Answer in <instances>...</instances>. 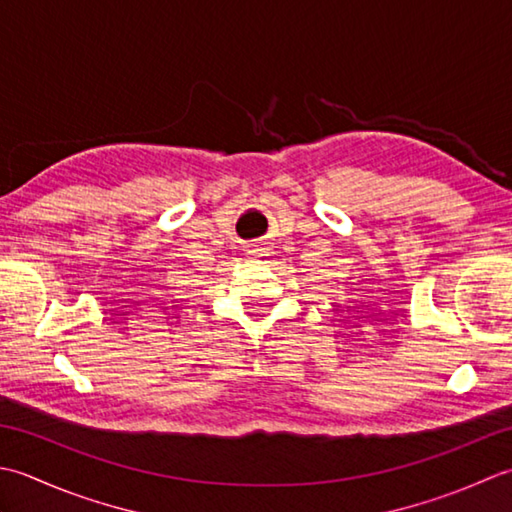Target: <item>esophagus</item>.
Wrapping results in <instances>:
<instances>
[{"instance_id": "1", "label": "esophagus", "mask_w": 512, "mask_h": 512, "mask_svg": "<svg viewBox=\"0 0 512 512\" xmlns=\"http://www.w3.org/2000/svg\"><path fill=\"white\" fill-rule=\"evenodd\" d=\"M249 254H256V249H254V252H249Z\"/></svg>"}]
</instances>
